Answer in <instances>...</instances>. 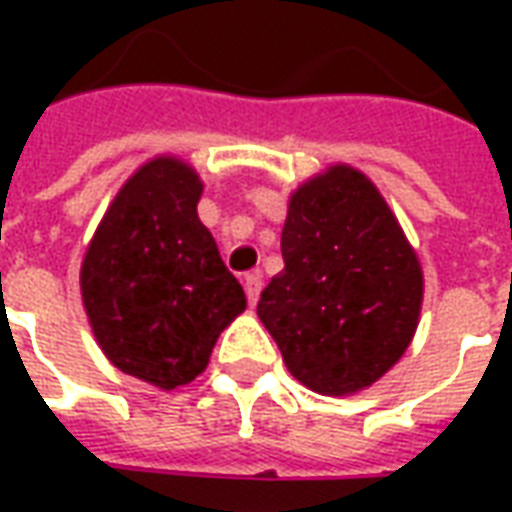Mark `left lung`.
<instances>
[{"label":"left lung","mask_w":512,"mask_h":512,"mask_svg":"<svg viewBox=\"0 0 512 512\" xmlns=\"http://www.w3.org/2000/svg\"><path fill=\"white\" fill-rule=\"evenodd\" d=\"M202 183L156 158L128 180L82 263V296L98 345L123 373L161 389L194 381L219 334L246 310L197 216Z\"/></svg>","instance_id":"obj_1"}]
</instances>
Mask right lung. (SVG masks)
<instances>
[{
  "instance_id": "right-lung-1",
  "label": "right lung",
  "mask_w": 512,
  "mask_h": 512,
  "mask_svg": "<svg viewBox=\"0 0 512 512\" xmlns=\"http://www.w3.org/2000/svg\"><path fill=\"white\" fill-rule=\"evenodd\" d=\"M285 268L257 301L301 384L348 395L384 376L414 337L422 271L392 213L359 172L301 186L282 230Z\"/></svg>"
}]
</instances>
